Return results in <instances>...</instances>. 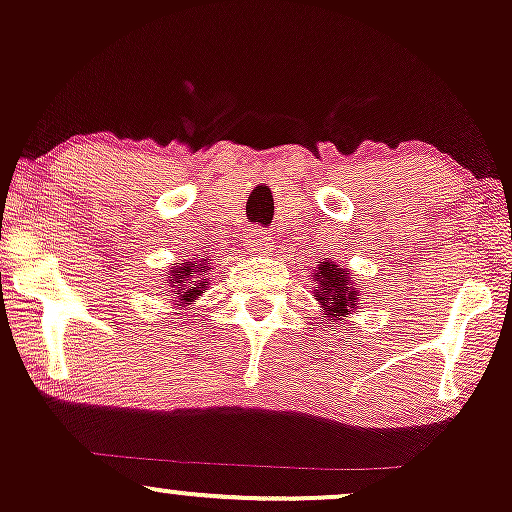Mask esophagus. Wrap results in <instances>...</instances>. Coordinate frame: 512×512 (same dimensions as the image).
<instances>
[{
  "instance_id": "esophagus-1",
  "label": "esophagus",
  "mask_w": 512,
  "mask_h": 512,
  "mask_svg": "<svg viewBox=\"0 0 512 512\" xmlns=\"http://www.w3.org/2000/svg\"><path fill=\"white\" fill-rule=\"evenodd\" d=\"M247 247H250V252H257V255H267V252H272V238L265 233V230H250L247 233Z\"/></svg>"
}]
</instances>
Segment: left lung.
<instances>
[{
  "instance_id": "left-lung-1",
  "label": "left lung",
  "mask_w": 512,
  "mask_h": 512,
  "mask_svg": "<svg viewBox=\"0 0 512 512\" xmlns=\"http://www.w3.org/2000/svg\"><path fill=\"white\" fill-rule=\"evenodd\" d=\"M314 282V297L321 304V309L326 311V316L341 319V316L355 309V301H358L360 294L355 289L353 274L348 270L333 265V262H324V265L316 267Z\"/></svg>"
}]
</instances>
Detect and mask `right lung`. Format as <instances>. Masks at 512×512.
<instances>
[{"mask_svg": "<svg viewBox=\"0 0 512 512\" xmlns=\"http://www.w3.org/2000/svg\"><path fill=\"white\" fill-rule=\"evenodd\" d=\"M206 270L208 267L198 265V262H176V267H171L169 287L174 289L171 294H174V299H179V306L188 304V301H193L206 292V282L198 277V274L206 272Z\"/></svg>", "mask_w": 512, "mask_h": 512, "instance_id": "obj_1", "label": "right lung"}]
</instances>
